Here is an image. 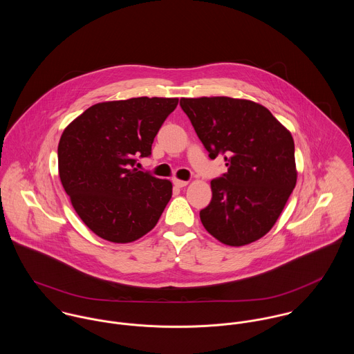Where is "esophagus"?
<instances>
[{
    "instance_id": "1",
    "label": "esophagus",
    "mask_w": 354,
    "mask_h": 354,
    "mask_svg": "<svg viewBox=\"0 0 354 354\" xmlns=\"http://www.w3.org/2000/svg\"><path fill=\"white\" fill-rule=\"evenodd\" d=\"M173 184L177 187V188H184L188 185V181H184V180H178V178H173Z\"/></svg>"
}]
</instances>
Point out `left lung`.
<instances>
[{"instance_id":"left-lung-1","label":"left lung","mask_w":354,"mask_h":354,"mask_svg":"<svg viewBox=\"0 0 354 354\" xmlns=\"http://www.w3.org/2000/svg\"><path fill=\"white\" fill-rule=\"evenodd\" d=\"M208 156H223L227 173L211 181L201 211L205 230L243 247L267 234L297 183L292 133L256 102L229 97L181 98Z\"/></svg>"}]
</instances>
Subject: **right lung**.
I'll return each instance as SVG.
<instances>
[{
  "label": "right lung",
  "instance_id": "obj_1",
  "mask_svg": "<svg viewBox=\"0 0 354 354\" xmlns=\"http://www.w3.org/2000/svg\"><path fill=\"white\" fill-rule=\"evenodd\" d=\"M178 98H131L93 104L62 132L58 173L71 203L103 240L136 241L152 230L173 185L133 167Z\"/></svg>",
  "mask_w": 354,
  "mask_h": 354
}]
</instances>
